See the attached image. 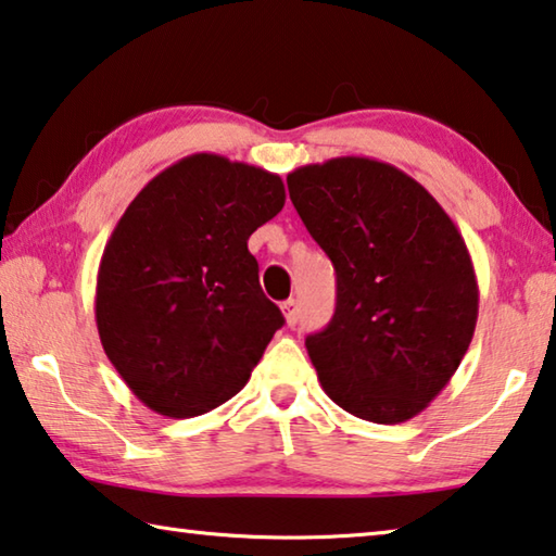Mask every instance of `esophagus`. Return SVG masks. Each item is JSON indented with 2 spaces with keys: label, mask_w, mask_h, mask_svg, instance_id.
<instances>
[{
  "label": "esophagus",
  "mask_w": 556,
  "mask_h": 556,
  "mask_svg": "<svg viewBox=\"0 0 556 556\" xmlns=\"http://www.w3.org/2000/svg\"><path fill=\"white\" fill-rule=\"evenodd\" d=\"M281 312H285V319L287 326H294L299 321V309H296V299H287L285 304H281Z\"/></svg>",
  "instance_id": "obj_1"
}]
</instances>
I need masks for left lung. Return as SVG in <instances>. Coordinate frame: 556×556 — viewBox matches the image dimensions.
<instances>
[{
  "instance_id": "1",
  "label": "left lung",
  "mask_w": 556,
  "mask_h": 556,
  "mask_svg": "<svg viewBox=\"0 0 556 556\" xmlns=\"http://www.w3.org/2000/svg\"><path fill=\"white\" fill-rule=\"evenodd\" d=\"M337 269V312L306 337L316 376L351 416L395 426L445 389L478 324V279L438 200L395 165L331 157L287 175Z\"/></svg>"
}]
</instances>
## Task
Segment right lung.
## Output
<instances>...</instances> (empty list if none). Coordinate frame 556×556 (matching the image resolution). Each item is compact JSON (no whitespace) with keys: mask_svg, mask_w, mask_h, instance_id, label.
<instances>
[{"mask_svg":"<svg viewBox=\"0 0 556 556\" xmlns=\"http://www.w3.org/2000/svg\"><path fill=\"white\" fill-rule=\"evenodd\" d=\"M279 175L195 153L138 192L96 279L103 351L140 403L192 418L244 389L285 324L250 235L285 207Z\"/></svg>","mask_w":556,"mask_h":556,"instance_id":"add662e5","label":"right lung"}]
</instances>
